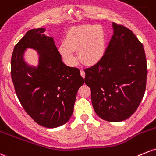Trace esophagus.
<instances>
[{
    "label": "esophagus",
    "instance_id": "obj_1",
    "mask_svg": "<svg viewBox=\"0 0 156 156\" xmlns=\"http://www.w3.org/2000/svg\"><path fill=\"white\" fill-rule=\"evenodd\" d=\"M81 75L83 77V78H84L85 77V73L83 69H81Z\"/></svg>",
    "mask_w": 156,
    "mask_h": 156
}]
</instances>
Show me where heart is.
<instances>
[{
  "label": "heart",
  "instance_id": "obj_1",
  "mask_svg": "<svg viewBox=\"0 0 156 156\" xmlns=\"http://www.w3.org/2000/svg\"><path fill=\"white\" fill-rule=\"evenodd\" d=\"M78 50L81 61L95 64L102 59L106 51L105 32L98 24H83L67 30L64 42L59 46V53L69 66L78 63L74 51Z\"/></svg>",
  "mask_w": 156,
  "mask_h": 156
}]
</instances>
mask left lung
<instances>
[{"instance_id":"1","label":"left lung","mask_w":156,"mask_h":156,"mask_svg":"<svg viewBox=\"0 0 156 156\" xmlns=\"http://www.w3.org/2000/svg\"><path fill=\"white\" fill-rule=\"evenodd\" d=\"M114 34L99 62L85 69L96 114L109 122H120L135 112L144 97L147 59L141 42L132 30L113 22Z\"/></svg>"}]
</instances>
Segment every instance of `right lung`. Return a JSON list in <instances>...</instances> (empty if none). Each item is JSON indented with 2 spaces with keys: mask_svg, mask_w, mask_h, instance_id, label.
<instances>
[{
  "mask_svg": "<svg viewBox=\"0 0 156 156\" xmlns=\"http://www.w3.org/2000/svg\"><path fill=\"white\" fill-rule=\"evenodd\" d=\"M45 28L27 31L14 47L11 76L22 107L39 125L57 128L66 123L73 113L76 95L84 81L78 68L67 66ZM37 51L39 64L27 65L24 51Z\"/></svg>",
  "mask_w": 156,
  "mask_h": 156,
  "instance_id": "1",
  "label": "right lung"
}]
</instances>
